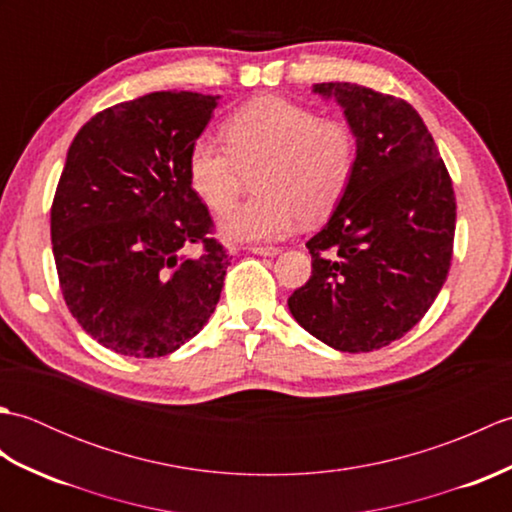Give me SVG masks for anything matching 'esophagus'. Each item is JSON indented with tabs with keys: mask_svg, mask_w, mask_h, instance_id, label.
I'll list each match as a JSON object with an SVG mask.
<instances>
[{
	"mask_svg": "<svg viewBox=\"0 0 512 512\" xmlns=\"http://www.w3.org/2000/svg\"><path fill=\"white\" fill-rule=\"evenodd\" d=\"M248 250H250V253H253V255H264V257H273V255L279 253L277 246H250Z\"/></svg>",
	"mask_w": 512,
	"mask_h": 512,
	"instance_id": "esophagus-1",
	"label": "esophagus"
}]
</instances>
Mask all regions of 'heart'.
Here are the masks:
<instances>
[{
    "label": "heart",
    "instance_id": "1",
    "mask_svg": "<svg viewBox=\"0 0 512 512\" xmlns=\"http://www.w3.org/2000/svg\"><path fill=\"white\" fill-rule=\"evenodd\" d=\"M224 145L198 138L187 151V180L206 209L226 213L255 171V195L222 217L235 242L279 239L299 224H319L350 189L358 165L354 127L319 116L284 96H257L222 123Z\"/></svg>",
    "mask_w": 512,
    "mask_h": 512
}]
</instances>
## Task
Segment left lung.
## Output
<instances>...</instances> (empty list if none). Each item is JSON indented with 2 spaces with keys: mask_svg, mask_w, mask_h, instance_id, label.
Instances as JSON below:
<instances>
[{
  "mask_svg": "<svg viewBox=\"0 0 512 512\" xmlns=\"http://www.w3.org/2000/svg\"><path fill=\"white\" fill-rule=\"evenodd\" d=\"M358 138L350 189L308 239L310 279L288 308L303 330L341 352L405 336L447 281L455 235L453 182L413 107L356 83H319Z\"/></svg>",
  "mask_w": 512,
  "mask_h": 512,
  "instance_id": "obj_1",
  "label": "left lung"
}]
</instances>
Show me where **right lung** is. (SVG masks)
<instances>
[{
	"label": "right lung",
	"instance_id": "1",
	"mask_svg": "<svg viewBox=\"0 0 512 512\" xmlns=\"http://www.w3.org/2000/svg\"><path fill=\"white\" fill-rule=\"evenodd\" d=\"M217 96L151 92L74 136L50 209L65 306L107 350L176 352L209 321L231 255L189 187L187 151Z\"/></svg>",
	"mask_w": 512,
	"mask_h": 512
}]
</instances>
